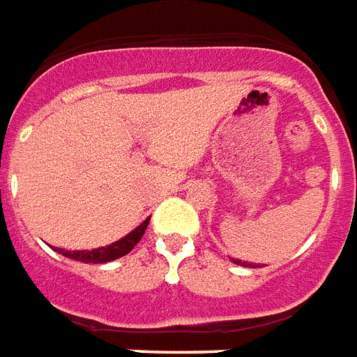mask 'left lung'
Here are the masks:
<instances>
[{
    "label": "left lung",
    "mask_w": 357,
    "mask_h": 357,
    "mask_svg": "<svg viewBox=\"0 0 357 357\" xmlns=\"http://www.w3.org/2000/svg\"><path fill=\"white\" fill-rule=\"evenodd\" d=\"M234 264H238V266H247V262H241V260H236L234 258ZM251 268H260V264H249Z\"/></svg>",
    "instance_id": "8db88e82"
}]
</instances>
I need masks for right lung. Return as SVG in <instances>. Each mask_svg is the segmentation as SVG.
<instances>
[{"label":"right lung","mask_w":357,"mask_h":357,"mask_svg":"<svg viewBox=\"0 0 357 357\" xmlns=\"http://www.w3.org/2000/svg\"><path fill=\"white\" fill-rule=\"evenodd\" d=\"M148 225H149V219H146L140 227H136L132 232L127 234L125 238L118 239L116 243L106 245V247H100V249H93V251H63V249H58V247H56V251H58L59 255H63V257L78 260V262H86V264L112 262V260H116V258H121L125 257V255H129V252L135 249V245L142 239Z\"/></svg>","instance_id":"1"}]
</instances>
